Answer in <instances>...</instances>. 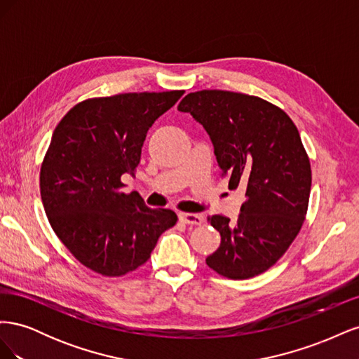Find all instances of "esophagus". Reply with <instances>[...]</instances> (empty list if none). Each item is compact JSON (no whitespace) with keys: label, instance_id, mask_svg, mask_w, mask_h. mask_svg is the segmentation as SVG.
Here are the masks:
<instances>
[{"label":"esophagus","instance_id":"esophagus-1","mask_svg":"<svg viewBox=\"0 0 359 359\" xmlns=\"http://www.w3.org/2000/svg\"><path fill=\"white\" fill-rule=\"evenodd\" d=\"M180 220L182 223H187V224H202L203 223V217L201 214H189V212H181L180 214Z\"/></svg>","mask_w":359,"mask_h":359}]
</instances>
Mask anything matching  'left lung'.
I'll list each match as a JSON object with an SVG mask.
<instances>
[{
	"mask_svg": "<svg viewBox=\"0 0 359 359\" xmlns=\"http://www.w3.org/2000/svg\"><path fill=\"white\" fill-rule=\"evenodd\" d=\"M178 111L208 133L229 189L245 187L236 222L208 219L222 243L206 265L232 280L262 274L285 255L307 214L311 169L297 126L259 97L222 90L190 93Z\"/></svg>",
	"mask_w": 359,
	"mask_h": 359,
	"instance_id": "8db88e82",
	"label": "left lung"
}]
</instances>
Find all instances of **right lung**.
Segmentation results:
<instances>
[{"mask_svg": "<svg viewBox=\"0 0 359 359\" xmlns=\"http://www.w3.org/2000/svg\"><path fill=\"white\" fill-rule=\"evenodd\" d=\"M184 91L127 93L76 104L53 130L40 169V194L53 232L82 265L119 277L144 265L158 236L177 223L170 210L126 194L156 119Z\"/></svg>", "mask_w": 359, "mask_h": 359, "instance_id": "obj_1", "label": "right lung"}]
</instances>
